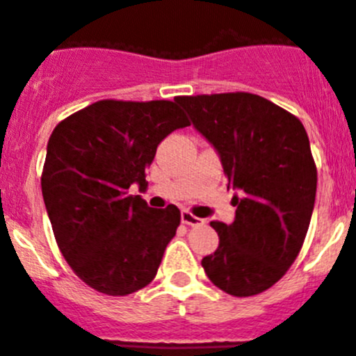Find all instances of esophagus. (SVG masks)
<instances>
[{
  "label": "esophagus",
  "mask_w": 356,
  "mask_h": 356,
  "mask_svg": "<svg viewBox=\"0 0 356 356\" xmlns=\"http://www.w3.org/2000/svg\"><path fill=\"white\" fill-rule=\"evenodd\" d=\"M181 220L184 224H188V226H202V224L205 222V220L200 219V217H196V216H193V213L188 212V210H182Z\"/></svg>",
  "instance_id": "1"
}]
</instances>
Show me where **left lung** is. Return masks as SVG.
<instances>
[{"mask_svg": "<svg viewBox=\"0 0 356 356\" xmlns=\"http://www.w3.org/2000/svg\"><path fill=\"white\" fill-rule=\"evenodd\" d=\"M219 154L236 207L231 224L212 220L219 247L202 259L216 287L236 298L277 284L302 247L316 195L308 134L296 116L254 94L177 97Z\"/></svg>", "mask_w": 356, "mask_h": 356, "instance_id": "left-lung-1", "label": "left lung"}]
</instances>
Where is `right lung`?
Masks as SVG:
<instances>
[{
  "mask_svg": "<svg viewBox=\"0 0 356 356\" xmlns=\"http://www.w3.org/2000/svg\"><path fill=\"white\" fill-rule=\"evenodd\" d=\"M189 122L175 102L99 101L58 123L47 146L41 191L72 271L95 291L127 296L156 277L181 210L151 209L137 186L168 134Z\"/></svg>",
  "mask_w": 356,
  "mask_h": 356,
  "instance_id": "right-lung-1",
  "label": "right lung"
}]
</instances>
